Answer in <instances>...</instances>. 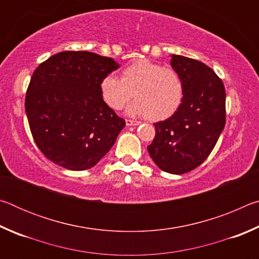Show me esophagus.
I'll use <instances>...</instances> for the list:
<instances>
[{"instance_id":"obj_1","label":"esophagus","mask_w":259,"mask_h":259,"mask_svg":"<svg viewBox=\"0 0 259 259\" xmlns=\"http://www.w3.org/2000/svg\"><path fill=\"white\" fill-rule=\"evenodd\" d=\"M125 124L128 125V126H130V125H138L139 122H138V121H135V120L126 119V120H125Z\"/></svg>"}]
</instances>
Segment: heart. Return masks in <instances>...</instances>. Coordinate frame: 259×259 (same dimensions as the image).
Instances as JSON below:
<instances>
[{
  "label": "heart",
  "instance_id": "b5f03b06",
  "mask_svg": "<svg viewBox=\"0 0 259 259\" xmlns=\"http://www.w3.org/2000/svg\"><path fill=\"white\" fill-rule=\"evenodd\" d=\"M100 95L109 107L120 111L133 98L130 115L147 116L151 121L165 120L176 113L184 98V83L176 69L151 60H137L122 71L121 78L105 76Z\"/></svg>",
  "mask_w": 259,
  "mask_h": 259
}]
</instances>
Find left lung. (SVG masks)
<instances>
[{
	"label": "left lung",
	"mask_w": 259,
	"mask_h": 259,
	"mask_svg": "<svg viewBox=\"0 0 259 259\" xmlns=\"http://www.w3.org/2000/svg\"><path fill=\"white\" fill-rule=\"evenodd\" d=\"M170 64L182 76L183 103L172 116L154 123L155 137L147 150L161 170L182 175L207 159L224 129L225 87L199 60L172 55Z\"/></svg>",
	"instance_id": "1"
}]
</instances>
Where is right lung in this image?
<instances>
[{
    "instance_id": "add662e5",
    "label": "right lung",
    "mask_w": 259,
    "mask_h": 259,
    "mask_svg": "<svg viewBox=\"0 0 259 259\" xmlns=\"http://www.w3.org/2000/svg\"><path fill=\"white\" fill-rule=\"evenodd\" d=\"M117 68L112 58L89 51L59 52L36 67L25 108L47 159L80 171L107 154L125 121L104 102L99 85Z\"/></svg>"
}]
</instances>
